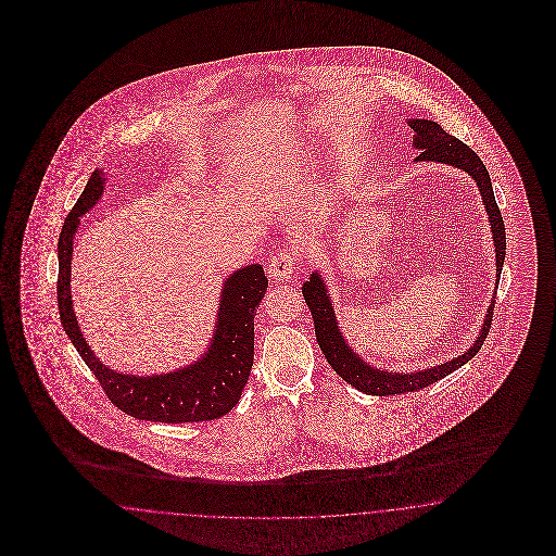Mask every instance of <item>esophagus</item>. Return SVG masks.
I'll return each instance as SVG.
<instances>
[{
  "label": "esophagus",
  "mask_w": 556,
  "mask_h": 556,
  "mask_svg": "<svg viewBox=\"0 0 556 556\" xmlns=\"http://www.w3.org/2000/svg\"><path fill=\"white\" fill-rule=\"evenodd\" d=\"M302 254L295 247H286L270 258L269 277L273 281H289L298 269Z\"/></svg>",
  "instance_id": "34e87169"
}]
</instances>
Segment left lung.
Here are the masks:
<instances>
[{"label": "left lung", "mask_w": 556, "mask_h": 556, "mask_svg": "<svg viewBox=\"0 0 556 556\" xmlns=\"http://www.w3.org/2000/svg\"><path fill=\"white\" fill-rule=\"evenodd\" d=\"M407 124L414 130V149L421 151L420 156H416V161H437V163L463 168L471 175L472 181L479 187L481 200H483L485 212H488L489 224H491L493 247H495V270H497V279H500L505 258V226L502 212L495 203L493 187H491V179H489L488 168L483 165V161L465 142H460L455 136L448 135L438 122H432V119H407ZM302 293L309 312H312L316 338H318V344H320L321 353L326 356L328 365L337 370L338 375L349 386H353L354 389H358L363 393H369V395H379V397L407 393V391H418V389L434 386L437 381L444 379L453 370L463 367L465 363H469L472 356L481 351V346L488 338L491 318H493V307H495V298H493L489 303L481 332H479V337L472 342V346L467 353L458 354L455 358H451L448 363H442V365H437L432 369L414 370V372H389V370H381L372 367V365H367L346 344V340L338 328L337 314H334V305L330 300V293H328L326 283H324L318 270L312 273L309 281L303 283Z\"/></svg>", "instance_id": "left-lung-1"}]
</instances>
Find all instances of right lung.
I'll return each mask as SVG.
<instances>
[{
	"label": "right lung",
	"instance_id": "obj_1",
	"mask_svg": "<svg viewBox=\"0 0 556 556\" xmlns=\"http://www.w3.org/2000/svg\"><path fill=\"white\" fill-rule=\"evenodd\" d=\"M103 184L105 177L100 168L93 170L59 236L56 302L67 337L100 381L108 400L124 414L138 420L165 424L207 421L226 416L238 404L253 369L254 316L269 286L265 270L261 265H247L224 281L214 337L210 349L193 365L149 377L122 375L105 367L85 342L71 302L73 238L85 212L100 202Z\"/></svg>",
	"mask_w": 556,
	"mask_h": 556
}]
</instances>
